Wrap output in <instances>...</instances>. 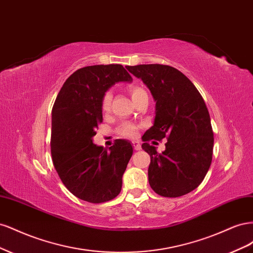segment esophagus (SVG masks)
Segmentation results:
<instances>
[{"instance_id":"obj_1","label":"esophagus","mask_w":253,"mask_h":253,"mask_svg":"<svg viewBox=\"0 0 253 253\" xmlns=\"http://www.w3.org/2000/svg\"><path fill=\"white\" fill-rule=\"evenodd\" d=\"M133 147H134V150H135V151L141 150V145L139 144V142H137V141H134V142H133Z\"/></svg>"}]
</instances>
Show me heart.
<instances>
[{
	"label": "heart",
	"mask_w": 253,
	"mask_h": 253,
	"mask_svg": "<svg viewBox=\"0 0 253 253\" xmlns=\"http://www.w3.org/2000/svg\"><path fill=\"white\" fill-rule=\"evenodd\" d=\"M128 93L131 95L133 101L135 103L142 97L148 96L147 91L144 90V88L138 85L128 86ZM111 104H112V93L111 91H106L101 99V111L103 113H108L111 110ZM137 128H138V126L136 125L131 124V122H125V124H122L117 128V133L122 137H134L137 133Z\"/></svg>",
	"instance_id": "heart-1"
}]
</instances>
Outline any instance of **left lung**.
<instances>
[{
	"instance_id": "obj_1",
	"label": "left lung",
	"mask_w": 253,
	"mask_h": 253,
	"mask_svg": "<svg viewBox=\"0 0 253 253\" xmlns=\"http://www.w3.org/2000/svg\"><path fill=\"white\" fill-rule=\"evenodd\" d=\"M126 68L143 81L156 101L154 125L144 133L141 145L151 157L150 186L160 196L185 195L201 185L212 162L213 129L204 99L194 84L172 66ZM164 138L168 139L166 150L157 153L148 142Z\"/></svg>"
}]
</instances>
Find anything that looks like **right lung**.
I'll use <instances>...</instances> for the list:
<instances>
[{
    "mask_svg": "<svg viewBox=\"0 0 253 253\" xmlns=\"http://www.w3.org/2000/svg\"><path fill=\"white\" fill-rule=\"evenodd\" d=\"M121 81L131 82L132 77L120 64L82 67L67 78L52 106L53 167L67 190L88 203L109 202L120 193L133 155L127 140H115L109 150L93 142L102 122V96Z\"/></svg>",
    "mask_w": 253,
    "mask_h": 253,
    "instance_id": "add662e5",
    "label": "right lung"
}]
</instances>
